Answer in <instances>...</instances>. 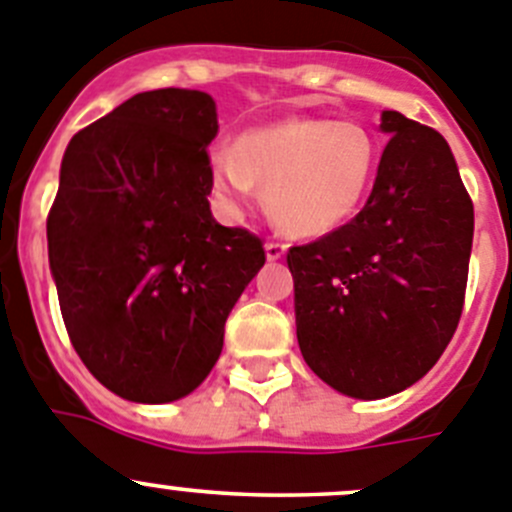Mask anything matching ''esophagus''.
<instances>
[{"label":"esophagus","mask_w":512,"mask_h":512,"mask_svg":"<svg viewBox=\"0 0 512 512\" xmlns=\"http://www.w3.org/2000/svg\"><path fill=\"white\" fill-rule=\"evenodd\" d=\"M265 252H267V260H280V257L288 252V245H285V242H278V240H270L265 245Z\"/></svg>","instance_id":"esophagus-1"}]
</instances>
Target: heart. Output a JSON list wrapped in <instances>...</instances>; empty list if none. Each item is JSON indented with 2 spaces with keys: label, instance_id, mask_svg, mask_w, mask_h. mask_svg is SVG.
I'll use <instances>...</instances> for the list:
<instances>
[{
  "label": "heart",
  "instance_id": "heart-1",
  "mask_svg": "<svg viewBox=\"0 0 512 512\" xmlns=\"http://www.w3.org/2000/svg\"><path fill=\"white\" fill-rule=\"evenodd\" d=\"M379 166L376 138L356 121L293 118L214 148V191L232 207L267 189L272 219L290 234H326L358 212Z\"/></svg>",
  "mask_w": 512,
  "mask_h": 512
}]
</instances>
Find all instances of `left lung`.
I'll use <instances>...</instances> for the list:
<instances>
[{"label":"left lung","mask_w":512,"mask_h":512,"mask_svg":"<svg viewBox=\"0 0 512 512\" xmlns=\"http://www.w3.org/2000/svg\"><path fill=\"white\" fill-rule=\"evenodd\" d=\"M381 131L364 209L288 252L300 353L353 399L404 391L437 364L460 323L475 229L447 141L396 111Z\"/></svg>","instance_id":"left-lung-1"}]
</instances>
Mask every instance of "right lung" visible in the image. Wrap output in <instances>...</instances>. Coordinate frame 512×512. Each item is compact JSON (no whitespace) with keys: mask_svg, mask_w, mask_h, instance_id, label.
<instances>
[{"mask_svg":"<svg viewBox=\"0 0 512 512\" xmlns=\"http://www.w3.org/2000/svg\"><path fill=\"white\" fill-rule=\"evenodd\" d=\"M217 128L212 95L148 90L75 133L62 156L47 214L62 321L90 374L128 401L197 389L265 265L260 237L209 209Z\"/></svg>","mask_w":512,"mask_h":512,"instance_id":"add662e5","label":"right lung"}]
</instances>
